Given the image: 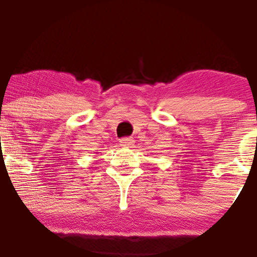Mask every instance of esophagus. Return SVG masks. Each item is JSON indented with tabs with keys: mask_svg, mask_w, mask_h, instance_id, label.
Here are the masks:
<instances>
[{
	"mask_svg": "<svg viewBox=\"0 0 257 257\" xmlns=\"http://www.w3.org/2000/svg\"><path fill=\"white\" fill-rule=\"evenodd\" d=\"M134 141L132 137H125V138H121L120 139V144L123 145V147H131V145H133Z\"/></svg>",
	"mask_w": 257,
	"mask_h": 257,
	"instance_id": "obj_1",
	"label": "esophagus"
}]
</instances>
